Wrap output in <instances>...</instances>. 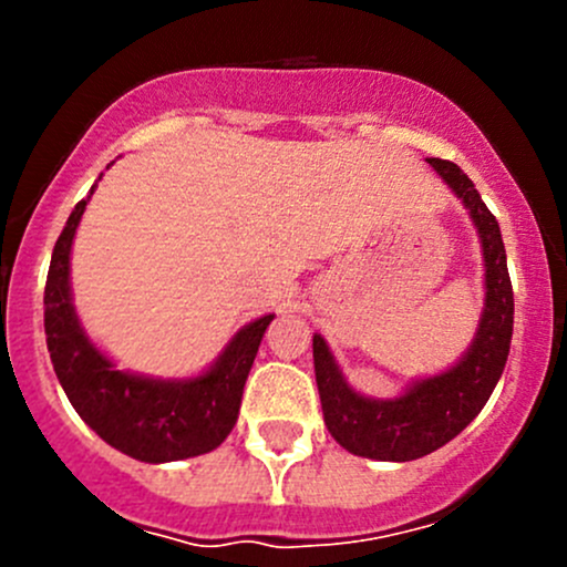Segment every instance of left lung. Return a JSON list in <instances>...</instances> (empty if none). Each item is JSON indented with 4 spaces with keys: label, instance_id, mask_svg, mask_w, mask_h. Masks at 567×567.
I'll return each instance as SVG.
<instances>
[{
    "label": "left lung",
    "instance_id": "left-lung-1",
    "mask_svg": "<svg viewBox=\"0 0 567 567\" xmlns=\"http://www.w3.org/2000/svg\"><path fill=\"white\" fill-rule=\"evenodd\" d=\"M468 210L485 268V301L474 340L455 364L425 375L394 398H368L342 375L334 353L312 334V359L323 422L348 453L373 461H416L455 439L483 411L505 370L513 337V285L499 221L485 208L474 183L453 162L427 158Z\"/></svg>",
    "mask_w": 567,
    "mask_h": 567
}]
</instances>
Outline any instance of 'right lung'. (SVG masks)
Masks as SVG:
<instances>
[{
  "mask_svg": "<svg viewBox=\"0 0 567 567\" xmlns=\"http://www.w3.org/2000/svg\"><path fill=\"white\" fill-rule=\"evenodd\" d=\"M99 181L71 210L51 251L43 307L54 373L76 414L120 453L145 463L205 455L236 425L244 384L274 316L238 329L225 351L188 379H156L117 368L84 331L71 290L73 238Z\"/></svg>",
  "mask_w": 567,
  "mask_h": 567,
  "instance_id": "right-lung-1",
  "label": "right lung"
}]
</instances>
